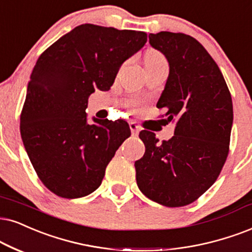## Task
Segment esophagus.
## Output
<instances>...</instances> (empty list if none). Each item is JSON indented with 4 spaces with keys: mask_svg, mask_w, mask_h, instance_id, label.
Listing matches in <instances>:
<instances>
[{
    "mask_svg": "<svg viewBox=\"0 0 252 252\" xmlns=\"http://www.w3.org/2000/svg\"><path fill=\"white\" fill-rule=\"evenodd\" d=\"M129 126H130V130H131V133H132L133 136L138 135L139 130H141V128H139L138 124H137L136 122H130L129 123Z\"/></svg>",
    "mask_w": 252,
    "mask_h": 252,
    "instance_id": "34e87169",
    "label": "esophagus"
}]
</instances>
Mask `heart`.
Segmentation results:
<instances>
[{
	"mask_svg": "<svg viewBox=\"0 0 252 252\" xmlns=\"http://www.w3.org/2000/svg\"><path fill=\"white\" fill-rule=\"evenodd\" d=\"M160 63H166L164 56L157 51H150L145 56V65H157Z\"/></svg>",
	"mask_w": 252,
	"mask_h": 252,
	"instance_id": "1",
	"label": "heart"
}]
</instances>
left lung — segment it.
<instances>
[{"label": "left lung", "mask_w": 252, "mask_h": 252, "mask_svg": "<svg viewBox=\"0 0 252 252\" xmlns=\"http://www.w3.org/2000/svg\"><path fill=\"white\" fill-rule=\"evenodd\" d=\"M149 40L170 65L157 108L165 111L161 121H174L176 129L161 143L149 130L139 132L145 154L135 161L137 186L152 201L183 207L215 183L227 160L231 95L218 63L195 38L161 31Z\"/></svg>", "instance_id": "obj_1"}]
</instances>
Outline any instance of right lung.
<instances>
[{
    "label": "right lung",
    "mask_w": 252,
    "mask_h": 252,
    "mask_svg": "<svg viewBox=\"0 0 252 252\" xmlns=\"http://www.w3.org/2000/svg\"><path fill=\"white\" fill-rule=\"evenodd\" d=\"M148 34L82 24L38 58L21 113V136L38 178L65 199L88 195L130 137L129 124L93 119L86 108L95 89L109 91L121 65L144 46Z\"/></svg>",
    "instance_id": "1"
}]
</instances>
